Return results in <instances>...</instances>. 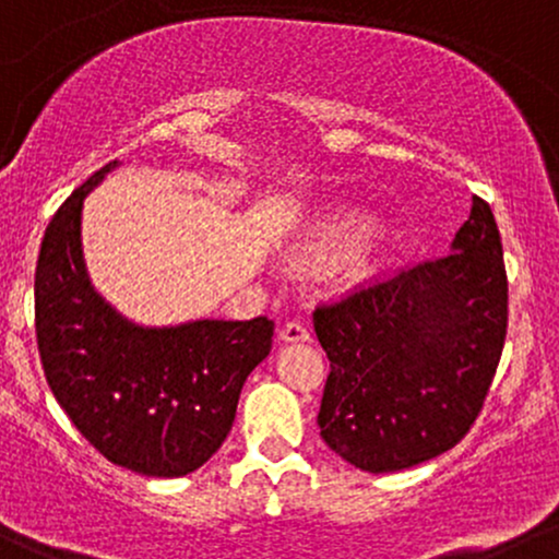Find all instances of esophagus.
<instances>
[{"mask_svg":"<svg viewBox=\"0 0 559 559\" xmlns=\"http://www.w3.org/2000/svg\"><path fill=\"white\" fill-rule=\"evenodd\" d=\"M281 340L284 342H308L310 340L308 323L299 321V318H292V321H286L284 329H281Z\"/></svg>","mask_w":559,"mask_h":559,"instance_id":"34e87169","label":"esophagus"}]
</instances>
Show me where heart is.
Masks as SVG:
<instances>
[{
	"mask_svg": "<svg viewBox=\"0 0 559 559\" xmlns=\"http://www.w3.org/2000/svg\"><path fill=\"white\" fill-rule=\"evenodd\" d=\"M366 230H369V223H366V219L347 217V219H342L340 225H334L329 241L331 243H355L358 238L366 236Z\"/></svg>",
	"mask_w": 559,
	"mask_h": 559,
	"instance_id": "obj_1",
	"label": "heart"
}]
</instances>
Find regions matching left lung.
Here are the masks:
<instances>
[{"instance_id":"1","label":"left lung","mask_w":559,"mask_h":559,"mask_svg":"<svg viewBox=\"0 0 559 559\" xmlns=\"http://www.w3.org/2000/svg\"><path fill=\"white\" fill-rule=\"evenodd\" d=\"M453 251L382 273L312 312L329 355L318 427L366 472L440 456L475 425L507 340V270L488 201L475 195Z\"/></svg>"}]
</instances>
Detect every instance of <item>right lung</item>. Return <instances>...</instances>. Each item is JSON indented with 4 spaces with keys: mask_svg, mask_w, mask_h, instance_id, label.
Masks as SVG:
<instances>
[{
    "mask_svg": "<svg viewBox=\"0 0 559 559\" xmlns=\"http://www.w3.org/2000/svg\"><path fill=\"white\" fill-rule=\"evenodd\" d=\"M116 162L55 212L36 262V345L55 401L108 462L148 477L199 469L228 438L243 382L267 358L273 321L143 329L90 286L82 204Z\"/></svg>",
    "mask_w": 559,
    "mask_h": 559,
    "instance_id": "right-lung-1",
    "label": "right lung"
}]
</instances>
